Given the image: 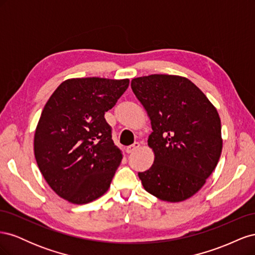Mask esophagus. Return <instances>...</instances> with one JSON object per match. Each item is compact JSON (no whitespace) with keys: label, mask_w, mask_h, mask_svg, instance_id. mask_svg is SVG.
Here are the masks:
<instances>
[{"label":"esophagus","mask_w":255,"mask_h":255,"mask_svg":"<svg viewBox=\"0 0 255 255\" xmlns=\"http://www.w3.org/2000/svg\"><path fill=\"white\" fill-rule=\"evenodd\" d=\"M140 146V144H139V142H134L132 145H128V148H127V153H133V152H135L138 148H139Z\"/></svg>","instance_id":"obj_1"}]
</instances>
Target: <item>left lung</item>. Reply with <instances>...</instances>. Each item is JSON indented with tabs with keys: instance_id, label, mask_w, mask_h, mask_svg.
<instances>
[{
	"instance_id": "left-lung-1",
	"label": "left lung",
	"mask_w": 255,
	"mask_h": 255,
	"mask_svg": "<svg viewBox=\"0 0 255 255\" xmlns=\"http://www.w3.org/2000/svg\"><path fill=\"white\" fill-rule=\"evenodd\" d=\"M130 87L151 119L148 143L152 167L138 172L144 189L168 202L184 201L201 188L222 150L219 115L189 80L152 74L132 80Z\"/></svg>"
}]
</instances>
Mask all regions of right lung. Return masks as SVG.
<instances>
[{
  "mask_svg": "<svg viewBox=\"0 0 255 255\" xmlns=\"http://www.w3.org/2000/svg\"><path fill=\"white\" fill-rule=\"evenodd\" d=\"M128 84V79L67 80L44 105L35 132V158L50 187L67 201L89 203L110 188L122 154L104 115Z\"/></svg>",
  "mask_w": 255,
  "mask_h": 255,
  "instance_id": "right-lung-1",
  "label": "right lung"
}]
</instances>
